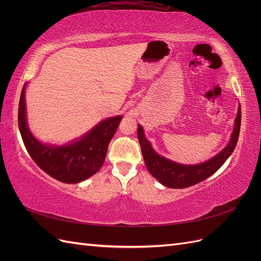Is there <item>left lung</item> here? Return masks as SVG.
Instances as JSON below:
<instances>
[{
  "mask_svg": "<svg viewBox=\"0 0 261 261\" xmlns=\"http://www.w3.org/2000/svg\"><path fill=\"white\" fill-rule=\"evenodd\" d=\"M241 120L242 115L240 106L238 115L235 118V127L230 143L222 151L216 156H213L209 161L196 165L178 164L155 153L151 145L144 135L143 127L138 125L137 136L146 167L150 174L159 180L162 185L170 188H186L198 184L203 179L208 178L222 167L223 163L227 160V158L233 152L240 136Z\"/></svg>",
  "mask_w": 261,
  "mask_h": 261,
  "instance_id": "left-lung-1",
  "label": "left lung"
}]
</instances>
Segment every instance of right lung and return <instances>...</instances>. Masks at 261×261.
I'll list each match as a JSON object with an SVG mask.
<instances>
[{"mask_svg":"<svg viewBox=\"0 0 261 261\" xmlns=\"http://www.w3.org/2000/svg\"><path fill=\"white\" fill-rule=\"evenodd\" d=\"M121 120V115L107 118L82 139L66 146L43 145L28 129L25 86L21 90L18 107V126L23 145L38 167L62 183H80L96 174L103 165L109 144Z\"/></svg>","mask_w":261,"mask_h":261,"instance_id":"right-lung-1","label":"right lung"}]
</instances>
